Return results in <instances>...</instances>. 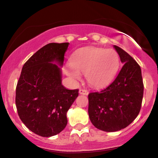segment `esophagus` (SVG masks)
Masks as SVG:
<instances>
[{"label": "esophagus", "mask_w": 158, "mask_h": 158, "mask_svg": "<svg viewBox=\"0 0 158 158\" xmlns=\"http://www.w3.org/2000/svg\"><path fill=\"white\" fill-rule=\"evenodd\" d=\"M89 92L87 90V89H79V94H81V95H88Z\"/></svg>", "instance_id": "1"}]
</instances>
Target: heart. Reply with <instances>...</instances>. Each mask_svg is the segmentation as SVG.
Masks as SVG:
<instances>
[{
	"mask_svg": "<svg viewBox=\"0 0 158 158\" xmlns=\"http://www.w3.org/2000/svg\"><path fill=\"white\" fill-rule=\"evenodd\" d=\"M119 67V57L114 49L89 47L81 48L73 54L65 71L73 80H79L80 73H85L89 85L102 87L112 81Z\"/></svg>",
	"mask_w": 158,
	"mask_h": 158,
	"instance_id": "b5f03b06",
	"label": "heart"
}]
</instances>
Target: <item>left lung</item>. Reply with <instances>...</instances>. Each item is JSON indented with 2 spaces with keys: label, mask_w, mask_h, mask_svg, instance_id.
<instances>
[{
  "label": "left lung",
  "mask_w": 158,
  "mask_h": 158,
  "mask_svg": "<svg viewBox=\"0 0 158 158\" xmlns=\"http://www.w3.org/2000/svg\"><path fill=\"white\" fill-rule=\"evenodd\" d=\"M114 47L123 63L114 81L106 88L88 95V114L95 127L106 132L125 128L141 110L143 84L140 65L120 47Z\"/></svg>",
  "instance_id": "obj_1"
}]
</instances>
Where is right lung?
<instances>
[{"mask_svg":"<svg viewBox=\"0 0 158 158\" xmlns=\"http://www.w3.org/2000/svg\"><path fill=\"white\" fill-rule=\"evenodd\" d=\"M69 43H50L24 64L16 87V106L22 122L43 137L60 133L66 126V114L79 89L62 85L61 69Z\"/></svg>","mask_w":158,"mask_h":158,"instance_id":"right-lung-1","label":"right lung"}]
</instances>
